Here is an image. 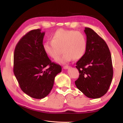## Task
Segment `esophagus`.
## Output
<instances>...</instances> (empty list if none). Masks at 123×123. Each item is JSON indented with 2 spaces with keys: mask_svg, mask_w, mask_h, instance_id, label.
Segmentation results:
<instances>
[{
  "mask_svg": "<svg viewBox=\"0 0 123 123\" xmlns=\"http://www.w3.org/2000/svg\"><path fill=\"white\" fill-rule=\"evenodd\" d=\"M70 68V67L69 66H67V65L64 66L63 67V68H64V69H68V68Z\"/></svg>",
  "mask_w": 123,
  "mask_h": 123,
  "instance_id": "obj_1",
  "label": "esophagus"
}]
</instances>
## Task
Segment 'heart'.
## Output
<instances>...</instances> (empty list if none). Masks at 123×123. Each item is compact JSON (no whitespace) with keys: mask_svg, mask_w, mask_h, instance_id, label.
<instances>
[{"mask_svg":"<svg viewBox=\"0 0 123 123\" xmlns=\"http://www.w3.org/2000/svg\"><path fill=\"white\" fill-rule=\"evenodd\" d=\"M62 47V55L57 60L59 63L64 64L73 58H81L86 52L87 39L82 32L73 30L60 29L52 35V40L47 41L43 44L45 53L53 59H57Z\"/></svg>","mask_w":123,"mask_h":123,"instance_id":"heart-1","label":"heart"}]
</instances>
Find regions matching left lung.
<instances>
[{"label":"left lung","mask_w":123,"mask_h":123,"mask_svg":"<svg viewBox=\"0 0 123 123\" xmlns=\"http://www.w3.org/2000/svg\"><path fill=\"white\" fill-rule=\"evenodd\" d=\"M87 48L76 62L79 78L75 81L79 90L89 98H99L109 90L113 78L111 53L105 41L92 29L85 28Z\"/></svg>","instance_id":"left-lung-1"}]
</instances>
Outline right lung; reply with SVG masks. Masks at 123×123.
<instances>
[{"label": "right lung", "mask_w": 123, "mask_h": 123, "mask_svg": "<svg viewBox=\"0 0 123 123\" xmlns=\"http://www.w3.org/2000/svg\"><path fill=\"white\" fill-rule=\"evenodd\" d=\"M31 30L17 44L13 56V72L22 90L35 99L47 97L61 66L48 57L43 49L45 32Z\"/></svg>", "instance_id": "1"}]
</instances>
